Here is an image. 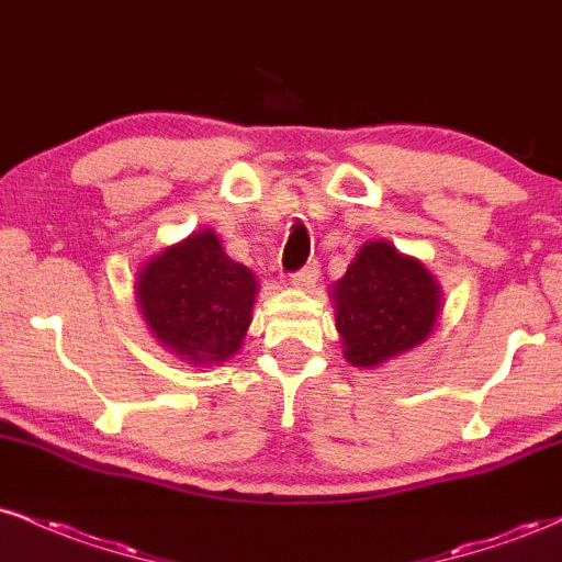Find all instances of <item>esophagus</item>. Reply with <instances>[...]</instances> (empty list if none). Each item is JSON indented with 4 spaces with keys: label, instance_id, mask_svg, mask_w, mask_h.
<instances>
[{
    "label": "esophagus",
    "instance_id": "34e87169",
    "mask_svg": "<svg viewBox=\"0 0 562 562\" xmlns=\"http://www.w3.org/2000/svg\"><path fill=\"white\" fill-rule=\"evenodd\" d=\"M293 282L301 288H317L319 282V263L312 261L301 269V272L293 274Z\"/></svg>",
    "mask_w": 562,
    "mask_h": 562
}]
</instances>
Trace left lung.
I'll list each match as a JSON object with an SVG mask.
<instances>
[{"label":"left lung","mask_w":562,"mask_h":562,"mask_svg":"<svg viewBox=\"0 0 562 562\" xmlns=\"http://www.w3.org/2000/svg\"><path fill=\"white\" fill-rule=\"evenodd\" d=\"M330 299L346 362L380 367L428 338L441 288L417 259L385 240H370L335 282Z\"/></svg>","instance_id":"1"}]
</instances>
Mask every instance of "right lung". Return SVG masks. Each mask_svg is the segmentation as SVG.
I'll return each instance as SVG.
<instances>
[{
    "label": "right lung",
    "instance_id": "add662e5",
    "mask_svg": "<svg viewBox=\"0 0 562 562\" xmlns=\"http://www.w3.org/2000/svg\"><path fill=\"white\" fill-rule=\"evenodd\" d=\"M256 293L254 272L224 254L214 229L192 232L137 274L142 317L187 364H218L240 351Z\"/></svg>",
    "mask_w": 562,
    "mask_h": 562
}]
</instances>
